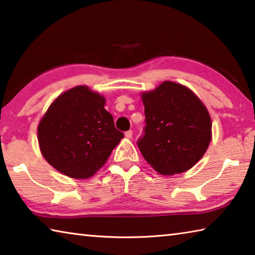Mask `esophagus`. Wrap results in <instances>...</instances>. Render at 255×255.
I'll return each instance as SVG.
<instances>
[{"instance_id": "1", "label": "esophagus", "mask_w": 255, "mask_h": 255, "mask_svg": "<svg viewBox=\"0 0 255 255\" xmlns=\"http://www.w3.org/2000/svg\"><path fill=\"white\" fill-rule=\"evenodd\" d=\"M125 136H126L127 138H131L132 137V130H127L126 132H125Z\"/></svg>"}]
</instances>
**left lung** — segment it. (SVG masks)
Here are the masks:
<instances>
[{"label": "left lung", "instance_id": "1", "mask_svg": "<svg viewBox=\"0 0 255 255\" xmlns=\"http://www.w3.org/2000/svg\"><path fill=\"white\" fill-rule=\"evenodd\" d=\"M144 132L137 140L144 158L158 173H182L204 156L211 139V119L195 93L163 82L141 96Z\"/></svg>", "mask_w": 255, "mask_h": 255}]
</instances>
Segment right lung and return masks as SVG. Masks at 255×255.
Here are the masks:
<instances>
[{"mask_svg":"<svg viewBox=\"0 0 255 255\" xmlns=\"http://www.w3.org/2000/svg\"><path fill=\"white\" fill-rule=\"evenodd\" d=\"M105 98L76 86L51 103L38 126L44 157L60 173L88 179L106 163L124 133L105 109Z\"/></svg>","mask_w":255,"mask_h":255,"instance_id":"add662e5","label":"right lung"}]
</instances>
